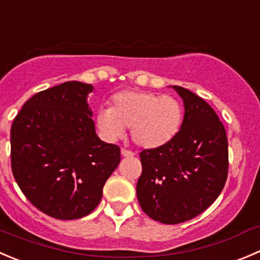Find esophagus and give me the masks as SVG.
I'll return each instance as SVG.
<instances>
[{"mask_svg":"<svg viewBox=\"0 0 260 260\" xmlns=\"http://www.w3.org/2000/svg\"><path fill=\"white\" fill-rule=\"evenodd\" d=\"M120 152H122V155L124 156V157H132V156L135 155V153H133L132 151L127 150V148H122V150H120Z\"/></svg>","mask_w":260,"mask_h":260,"instance_id":"esophagus-1","label":"esophagus"}]
</instances>
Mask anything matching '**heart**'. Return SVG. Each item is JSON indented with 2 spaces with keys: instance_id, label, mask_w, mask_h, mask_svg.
<instances>
[{
  "instance_id": "b5f03b06",
  "label": "heart",
  "mask_w": 260,
  "mask_h": 260,
  "mask_svg": "<svg viewBox=\"0 0 260 260\" xmlns=\"http://www.w3.org/2000/svg\"><path fill=\"white\" fill-rule=\"evenodd\" d=\"M183 117V105L176 98L150 91H123L113 96L112 107L98 112L96 124L112 140L131 128L136 145L156 148L175 137Z\"/></svg>"
}]
</instances>
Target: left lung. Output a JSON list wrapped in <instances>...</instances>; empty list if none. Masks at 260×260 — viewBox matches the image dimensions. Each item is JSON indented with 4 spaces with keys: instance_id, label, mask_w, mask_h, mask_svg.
Returning <instances> with one entry per match:
<instances>
[{
    "instance_id": "left-lung-1",
    "label": "left lung",
    "mask_w": 260,
    "mask_h": 260,
    "mask_svg": "<svg viewBox=\"0 0 260 260\" xmlns=\"http://www.w3.org/2000/svg\"><path fill=\"white\" fill-rule=\"evenodd\" d=\"M184 102V119L175 137L140 153L142 174L137 198L152 220L175 225L197 217L220 196L229 173L225 127L198 95L173 86Z\"/></svg>"
}]
</instances>
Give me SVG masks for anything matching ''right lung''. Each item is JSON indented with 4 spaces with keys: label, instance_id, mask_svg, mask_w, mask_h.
<instances>
[{
    "label": "right lung",
    "instance_id": "obj_1",
    "mask_svg": "<svg viewBox=\"0 0 260 260\" xmlns=\"http://www.w3.org/2000/svg\"><path fill=\"white\" fill-rule=\"evenodd\" d=\"M92 86L69 81L30 98L11 125V169L32 206L58 220L95 210L120 161L119 146L95 133L87 95Z\"/></svg>",
    "mask_w": 260,
    "mask_h": 260
}]
</instances>
